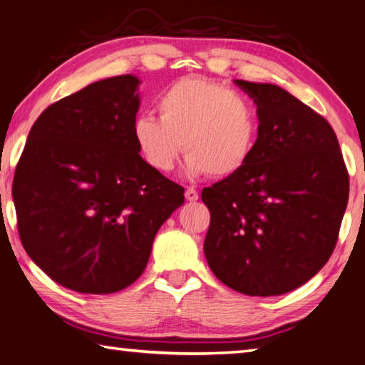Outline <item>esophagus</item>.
I'll return each mask as SVG.
<instances>
[{
  "label": "esophagus",
  "mask_w": 365,
  "mask_h": 365,
  "mask_svg": "<svg viewBox=\"0 0 365 365\" xmlns=\"http://www.w3.org/2000/svg\"><path fill=\"white\" fill-rule=\"evenodd\" d=\"M197 191L191 187V188H187V191H185V197H187V201H190V202H193V201H196L197 200Z\"/></svg>",
  "instance_id": "obj_1"
}]
</instances>
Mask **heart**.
I'll return each mask as SVG.
<instances>
[{
    "mask_svg": "<svg viewBox=\"0 0 365 365\" xmlns=\"http://www.w3.org/2000/svg\"><path fill=\"white\" fill-rule=\"evenodd\" d=\"M159 119L135 117L132 135L151 169L168 174L180 153L190 175L228 177L255 151L259 122L252 103L211 80L187 77L168 86L156 101Z\"/></svg>",
    "mask_w": 365,
    "mask_h": 365,
    "instance_id": "heart-1",
    "label": "heart"
}]
</instances>
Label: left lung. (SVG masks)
I'll return each mask as SVG.
<instances>
[{
  "label": "left lung",
  "mask_w": 365,
  "mask_h": 365,
  "mask_svg": "<svg viewBox=\"0 0 365 365\" xmlns=\"http://www.w3.org/2000/svg\"><path fill=\"white\" fill-rule=\"evenodd\" d=\"M257 106L248 164L205 188V255L235 292L279 296L311 280L335 250L349 175L329 122L287 90L235 80Z\"/></svg>",
  "instance_id": "left-lung-1"
}]
</instances>
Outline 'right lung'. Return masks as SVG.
Masks as SVG:
<instances>
[{
	"label": "right lung",
	"mask_w": 365,
	"mask_h": 365,
	"mask_svg": "<svg viewBox=\"0 0 365 365\" xmlns=\"http://www.w3.org/2000/svg\"><path fill=\"white\" fill-rule=\"evenodd\" d=\"M140 80H100L48 106L30 128L12 200L24 250L59 285L120 292L143 274L185 190L140 156Z\"/></svg>",
	"instance_id": "add662e5"
}]
</instances>
